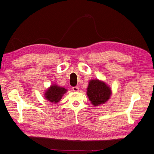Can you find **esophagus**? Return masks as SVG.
I'll return each instance as SVG.
<instances>
[{"mask_svg": "<svg viewBox=\"0 0 154 154\" xmlns=\"http://www.w3.org/2000/svg\"><path fill=\"white\" fill-rule=\"evenodd\" d=\"M72 90L73 91H79V88L77 87V86L72 87Z\"/></svg>", "mask_w": 154, "mask_h": 154, "instance_id": "obj_1", "label": "esophagus"}]
</instances>
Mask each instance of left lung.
Segmentation results:
<instances>
[{"label":"left lung","instance_id":"8db88e82","mask_svg":"<svg viewBox=\"0 0 154 154\" xmlns=\"http://www.w3.org/2000/svg\"><path fill=\"white\" fill-rule=\"evenodd\" d=\"M111 95V88L104 82L97 79L89 82L87 95L93 105L99 106L104 104L110 98Z\"/></svg>","mask_w":154,"mask_h":154}]
</instances>
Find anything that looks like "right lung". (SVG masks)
I'll use <instances>...</instances> for the list:
<instances>
[{
  "label": "right lung",
  "mask_w": 154,
  "mask_h": 154,
  "mask_svg": "<svg viewBox=\"0 0 154 154\" xmlns=\"http://www.w3.org/2000/svg\"><path fill=\"white\" fill-rule=\"evenodd\" d=\"M67 91L66 89L63 87H60L57 85H51L46 90L45 93V97L47 100L49 101L51 103H57L59 102L63 95Z\"/></svg>",
  "instance_id": "add662e5"
}]
</instances>
